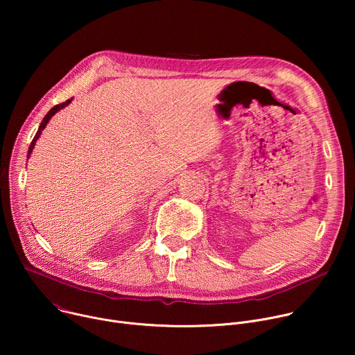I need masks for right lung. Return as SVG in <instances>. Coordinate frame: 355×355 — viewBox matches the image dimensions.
<instances>
[{
    "mask_svg": "<svg viewBox=\"0 0 355 355\" xmlns=\"http://www.w3.org/2000/svg\"><path fill=\"white\" fill-rule=\"evenodd\" d=\"M73 101V98H70V99H67L66 103H63V104H59V105H56V107H53L52 110H50L46 115H44V118H43V121H42V123H40V126H39V129H37V132H36V135H35V137H33V140H32V143H31V146H29V150H28V159L31 157V155H32V150H33V147H35V144H36V140L39 139V136L42 135V130L46 128V125H47V122L52 119V116L56 114V112H59L60 110H63V108H66L70 103Z\"/></svg>",
    "mask_w": 355,
    "mask_h": 355,
    "instance_id": "add662e5",
    "label": "right lung"
}]
</instances>
